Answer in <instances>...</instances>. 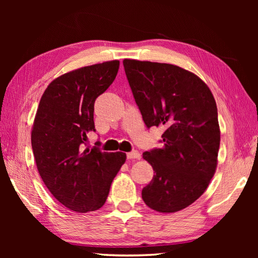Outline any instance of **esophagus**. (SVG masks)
<instances>
[{
    "mask_svg": "<svg viewBox=\"0 0 258 258\" xmlns=\"http://www.w3.org/2000/svg\"><path fill=\"white\" fill-rule=\"evenodd\" d=\"M126 156H127L128 160H140V158H141V154L138 151L130 152V153H127V154H126Z\"/></svg>",
    "mask_w": 258,
    "mask_h": 258,
    "instance_id": "1",
    "label": "esophagus"
}]
</instances>
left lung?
<instances>
[{"label": "left lung", "mask_w": 258, "mask_h": 258, "mask_svg": "<svg viewBox=\"0 0 258 258\" xmlns=\"http://www.w3.org/2000/svg\"><path fill=\"white\" fill-rule=\"evenodd\" d=\"M123 65L144 123L165 128L163 147L143 154L155 175L142 199L160 213L184 210L206 190L217 167L215 98L204 81L176 65L131 58Z\"/></svg>", "instance_id": "left-lung-1"}]
</instances>
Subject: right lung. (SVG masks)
Returning a JSON list of instances; mask_svg holds the SVG:
<instances>
[{
    "instance_id": "right-lung-1",
    "label": "right lung",
    "mask_w": 258,
    "mask_h": 258,
    "mask_svg": "<svg viewBox=\"0 0 258 258\" xmlns=\"http://www.w3.org/2000/svg\"><path fill=\"white\" fill-rule=\"evenodd\" d=\"M118 68L114 59L71 71L48 84L38 104L31 132L37 171L71 211L101 208L126 161L125 153L85 147L87 134L95 131L94 102L113 83Z\"/></svg>"
}]
</instances>
